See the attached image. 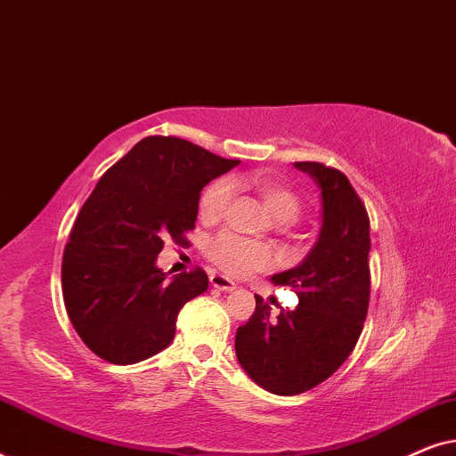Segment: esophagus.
I'll return each instance as SVG.
<instances>
[{
    "instance_id": "obj_1",
    "label": "esophagus",
    "mask_w": 456,
    "mask_h": 456,
    "mask_svg": "<svg viewBox=\"0 0 456 456\" xmlns=\"http://www.w3.org/2000/svg\"><path fill=\"white\" fill-rule=\"evenodd\" d=\"M209 282H211V286H214V289L224 290V292H230V290L236 289V284L232 282V280L226 278V276H222V273H217V272L211 273Z\"/></svg>"
}]
</instances>
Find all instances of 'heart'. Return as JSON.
Returning a JSON list of instances; mask_svg holds the SVG:
<instances>
[{
  "mask_svg": "<svg viewBox=\"0 0 456 456\" xmlns=\"http://www.w3.org/2000/svg\"><path fill=\"white\" fill-rule=\"evenodd\" d=\"M248 186L257 192L264 208L278 224H292L298 220L303 211V201L289 184L280 183L272 176L255 174L247 180ZM234 195V184L228 178H220L205 189L201 203H199V216L205 222H214L226 214ZM208 255L217 267L232 276H247V273L265 270L272 264V253L265 245L240 239L232 232H222L209 240Z\"/></svg>",
  "mask_w": 456,
  "mask_h": 456,
  "instance_id": "heart-1",
  "label": "heart"
}]
</instances>
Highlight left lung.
Wrapping results in <instances>:
<instances>
[{"instance_id": "1", "label": "left lung", "mask_w": 456, "mask_h": 456, "mask_svg": "<svg viewBox=\"0 0 456 456\" xmlns=\"http://www.w3.org/2000/svg\"><path fill=\"white\" fill-rule=\"evenodd\" d=\"M322 191V230L301 265L272 276L298 305L270 315L255 295V314L236 330V359L261 388L301 395L328 379L357 345L370 305V217L348 178L317 161H295Z\"/></svg>"}]
</instances>
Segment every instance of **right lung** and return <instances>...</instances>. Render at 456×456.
<instances>
[{"label": "right lung", "instance_id": "1", "mask_svg": "<svg viewBox=\"0 0 456 456\" xmlns=\"http://www.w3.org/2000/svg\"><path fill=\"white\" fill-rule=\"evenodd\" d=\"M239 164L178 136H147L103 174L61 259L68 317L97 357L139 363L174 340L180 309L209 280L201 267L167 278L155 261L166 239L186 242L203 186Z\"/></svg>", "mask_w": 456, "mask_h": 456}]
</instances>
